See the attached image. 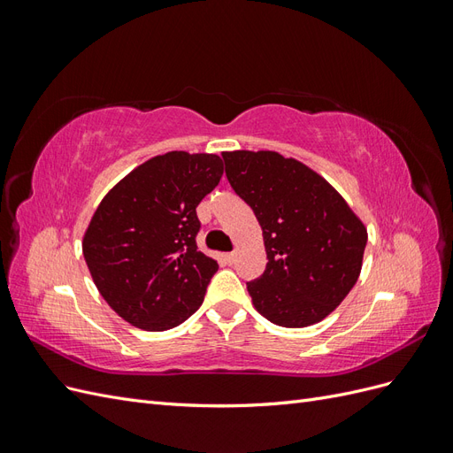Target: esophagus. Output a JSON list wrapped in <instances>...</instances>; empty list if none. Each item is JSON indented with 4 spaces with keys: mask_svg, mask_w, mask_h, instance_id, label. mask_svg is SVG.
<instances>
[{
    "mask_svg": "<svg viewBox=\"0 0 453 453\" xmlns=\"http://www.w3.org/2000/svg\"><path fill=\"white\" fill-rule=\"evenodd\" d=\"M234 258H236V253H234V251H232V253H225V260H226L228 265L234 263Z\"/></svg>",
    "mask_w": 453,
    "mask_h": 453,
    "instance_id": "34e87169",
    "label": "esophagus"
}]
</instances>
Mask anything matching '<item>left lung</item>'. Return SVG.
I'll use <instances>...</instances> for the list:
<instances>
[{"instance_id":"left-lung-1","label":"left lung","mask_w":453,"mask_h":453,"mask_svg":"<svg viewBox=\"0 0 453 453\" xmlns=\"http://www.w3.org/2000/svg\"><path fill=\"white\" fill-rule=\"evenodd\" d=\"M228 183L263 228L266 270L248 283L268 321L303 328L323 321L357 281L366 228L326 180L276 150L223 153Z\"/></svg>"}]
</instances>
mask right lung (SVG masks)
Here are the masks:
<instances>
[{
    "instance_id": "1",
    "label": "right lung",
    "mask_w": 453,
    "mask_h": 453,
    "mask_svg": "<svg viewBox=\"0 0 453 453\" xmlns=\"http://www.w3.org/2000/svg\"><path fill=\"white\" fill-rule=\"evenodd\" d=\"M221 175V157L170 150L132 170L94 211L83 238L87 266L130 325L168 331L202 306L219 265L196 248V205Z\"/></svg>"
}]
</instances>
